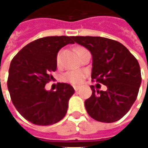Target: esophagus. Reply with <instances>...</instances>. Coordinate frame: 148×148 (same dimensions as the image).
<instances>
[{
    "mask_svg": "<svg viewBox=\"0 0 148 148\" xmlns=\"http://www.w3.org/2000/svg\"><path fill=\"white\" fill-rule=\"evenodd\" d=\"M74 89L75 91H78V90H79V86H74Z\"/></svg>",
    "mask_w": 148,
    "mask_h": 148,
    "instance_id": "esophagus-1",
    "label": "esophagus"
}]
</instances>
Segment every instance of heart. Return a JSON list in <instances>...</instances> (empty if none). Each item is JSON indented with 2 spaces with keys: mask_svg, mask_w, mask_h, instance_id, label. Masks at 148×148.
<instances>
[{
  "mask_svg": "<svg viewBox=\"0 0 148 148\" xmlns=\"http://www.w3.org/2000/svg\"><path fill=\"white\" fill-rule=\"evenodd\" d=\"M82 47H78L76 51H78ZM57 63L59 64V54L57 56ZM85 77H86V73L84 71L75 70V71H69V72L65 73L62 75V79L66 83H69L74 86H78V85H80L83 83Z\"/></svg>",
  "mask_w": 148,
  "mask_h": 148,
  "instance_id": "1",
  "label": "heart"
}]
</instances>
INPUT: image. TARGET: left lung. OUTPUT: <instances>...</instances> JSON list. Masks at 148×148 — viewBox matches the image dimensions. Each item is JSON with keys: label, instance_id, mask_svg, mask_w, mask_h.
<instances>
[{"label": "left lung", "instance_id": "obj_1", "mask_svg": "<svg viewBox=\"0 0 148 148\" xmlns=\"http://www.w3.org/2000/svg\"><path fill=\"white\" fill-rule=\"evenodd\" d=\"M74 42L92 55L91 79L107 86L96 90L86 100L88 114L103 123L123 118L136 100L141 83L140 65L126 47L119 41L98 36H74Z\"/></svg>", "mask_w": 148, "mask_h": 148}]
</instances>
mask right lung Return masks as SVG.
<instances>
[{
    "mask_svg": "<svg viewBox=\"0 0 148 148\" xmlns=\"http://www.w3.org/2000/svg\"><path fill=\"white\" fill-rule=\"evenodd\" d=\"M73 36H47L30 42L12 58L7 88L18 113L37 125H50L65 116L69 100L74 93L67 83L57 90H47L46 84L57 69V56L62 47L74 44Z\"/></svg>",
    "mask_w": 148,
    "mask_h": 148,
    "instance_id": "1",
    "label": "right lung"
}]
</instances>
